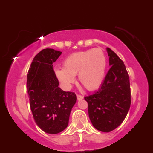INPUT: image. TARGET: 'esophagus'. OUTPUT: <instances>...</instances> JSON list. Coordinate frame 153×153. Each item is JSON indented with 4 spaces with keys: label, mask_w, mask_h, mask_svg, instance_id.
Returning <instances> with one entry per match:
<instances>
[{
    "label": "esophagus",
    "mask_w": 153,
    "mask_h": 153,
    "mask_svg": "<svg viewBox=\"0 0 153 153\" xmlns=\"http://www.w3.org/2000/svg\"><path fill=\"white\" fill-rule=\"evenodd\" d=\"M77 98H78V100H82L83 99V96L80 94H77Z\"/></svg>",
    "instance_id": "1"
}]
</instances>
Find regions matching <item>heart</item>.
Wrapping results in <instances>:
<instances>
[{
  "mask_svg": "<svg viewBox=\"0 0 153 153\" xmlns=\"http://www.w3.org/2000/svg\"><path fill=\"white\" fill-rule=\"evenodd\" d=\"M106 57L99 48L75 52L63 61V68H57L55 75L59 81L67 88L75 82L78 74L80 82L88 90H95L104 78Z\"/></svg>",
  "mask_w": 153,
  "mask_h": 153,
  "instance_id": "heart-1",
  "label": "heart"
}]
</instances>
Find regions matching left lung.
I'll use <instances>...</instances> for the list:
<instances>
[{
    "label": "left lung",
    "instance_id": "obj_1",
    "mask_svg": "<svg viewBox=\"0 0 153 153\" xmlns=\"http://www.w3.org/2000/svg\"><path fill=\"white\" fill-rule=\"evenodd\" d=\"M111 66L99 91L85 96L88 115L98 130L109 132L118 127L127 117L131 105L129 76L124 62L106 48Z\"/></svg>",
    "mask_w": 153,
    "mask_h": 153
}]
</instances>
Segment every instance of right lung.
Instances as JSON below:
<instances>
[{
    "label": "right lung",
    "instance_id": "1",
    "mask_svg": "<svg viewBox=\"0 0 153 153\" xmlns=\"http://www.w3.org/2000/svg\"><path fill=\"white\" fill-rule=\"evenodd\" d=\"M62 52L44 49L36 54L27 74L26 88L31 111L38 127L48 134H57L68 127L77 96L63 91L53 69Z\"/></svg>",
    "mask_w": 153,
    "mask_h": 153
}]
</instances>
